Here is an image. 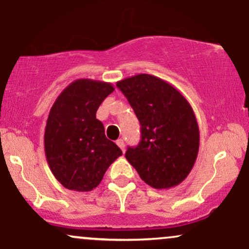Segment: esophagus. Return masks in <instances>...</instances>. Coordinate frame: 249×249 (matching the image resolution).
I'll return each mask as SVG.
<instances>
[{
    "label": "esophagus",
    "mask_w": 249,
    "mask_h": 249,
    "mask_svg": "<svg viewBox=\"0 0 249 249\" xmlns=\"http://www.w3.org/2000/svg\"><path fill=\"white\" fill-rule=\"evenodd\" d=\"M116 144L118 145V146L121 147V150L123 151V152H124V151H125V144H124V141H123V139H118V141L116 142Z\"/></svg>",
    "instance_id": "34e87169"
}]
</instances>
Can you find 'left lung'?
Here are the masks:
<instances>
[{
    "instance_id": "left-lung-1",
    "label": "left lung",
    "mask_w": 249,
    "mask_h": 249,
    "mask_svg": "<svg viewBox=\"0 0 249 249\" xmlns=\"http://www.w3.org/2000/svg\"><path fill=\"white\" fill-rule=\"evenodd\" d=\"M141 124V141L125 158L154 188L180 184L192 170L199 150V128L192 107L178 90L151 75L117 83Z\"/></svg>"
}]
</instances>
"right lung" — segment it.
<instances>
[{
  "mask_svg": "<svg viewBox=\"0 0 249 249\" xmlns=\"http://www.w3.org/2000/svg\"><path fill=\"white\" fill-rule=\"evenodd\" d=\"M113 90L108 83L78 79L51 107L44 134L45 156L51 172L68 190L87 192L97 187L107 167L123 154L96 118L99 105Z\"/></svg>",
  "mask_w": 249,
  "mask_h": 249,
  "instance_id": "obj_1",
  "label": "right lung"
}]
</instances>
